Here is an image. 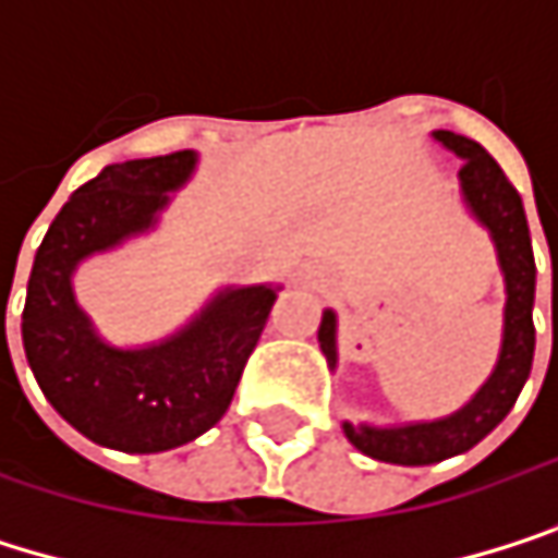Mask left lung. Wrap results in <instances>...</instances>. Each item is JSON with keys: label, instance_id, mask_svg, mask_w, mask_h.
<instances>
[{"label": "left lung", "instance_id": "1", "mask_svg": "<svg viewBox=\"0 0 558 558\" xmlns=\"http://www.w3.org/2000/svg\"><path fill=\"white\" fill-rule=\"evenodd\" d=\"M436 138L462 158V193L472 213L492 229V239L498 245L504 283H507V306H504V345L501 359L488 385L472 397L459 413L436 420V423H413V426H393V429H372V426H352L345 423L349 442L390 465H429L442 462L449 456L469 452L475 442H482L510 407L517 403V393L523 390L533 365V290H536V265H533V245L526 229V213L517 186L507 180L501 165L472 138L456 132H436ZM319 349L329 365H336V316L332 310L323 313L319 323Z\"/></svg>", "mask_w": 558, "mask_h": 558}]
</instances>
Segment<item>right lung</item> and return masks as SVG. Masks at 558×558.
Here are the masks:
<instances>
[{"label": "right lung", "mask_w": 558, "mask_h": 558, "mask_svg": "<svg viewBox=\"0 0 558 558\" xmlns=\"http://www.w3.org/2000/svg\"><path fill=\"white\" fill-rule=\"evenodd\" d=\"M196 165L193 151L109 165L54 216L28 278L22 342L57 413L119 452L177 449L222 420L275 306L271 287L219 293L151 349H109L73 300L76 262L145 232Z\"/></svg>", "instance_id": "obj_1"}]
</instances>
